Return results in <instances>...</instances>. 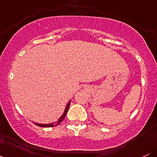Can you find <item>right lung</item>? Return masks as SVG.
Returning <instances> with one entry per match:
<instances>
[{
    "label": "right lung",
    "instance_id": "obj_1",
    "mask_svg": "<svg viewBox=\"0 0 157 157\" xmlns=\"http://www.w3.org/2000/svg\"><path fill=\"white\" fill-rule=\"evenodd\" d=\"M70 102H71V101L68 102V105H67V106H66V109H65V111H64L63 114L62 115V117H60V119H59L58 120H57V122H52V123H50V124H38V123H35V124L36 125L40 126V127H47V128L55 127V126H57V125H59V124H60V122L63 121V119L65 118V117H66V113H67L68 108H69Z\"/></svg>",
    "mask_w": 157,
    "mask_h": 157
}]
</instances>
